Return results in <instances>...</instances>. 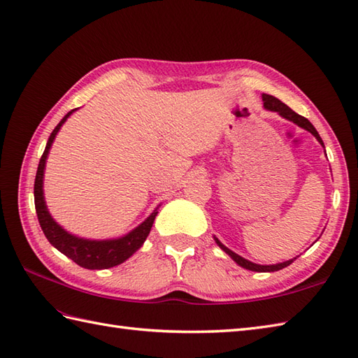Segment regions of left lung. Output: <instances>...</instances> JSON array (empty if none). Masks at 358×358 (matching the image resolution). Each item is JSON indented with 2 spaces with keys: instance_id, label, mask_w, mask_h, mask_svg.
I'll list each match as a JSON object with an SVG mask.
<instances>
[{
  "instance_id": "8db88e82",
  "label": "left lung",
  "mask_w": 358,
  "mask_h": 358,
  "mask_svg": "<svg viewBox=\"0 0 358 358\" xmlns=\"http://www.w3.org/2000/svg\"><path fill=\"white\" fill-rule=\"evenodd\" d=\"M262 102H264V108L265 110H268V111H274V113H278L280 117H284V119H287V120H289V122H293V123H296L297 127H301V128H303V129H306V131H310L311 134L317 138V141L319 143L325 148V145H323V140L320 138V136H319V132L315 131V128L313 127L311 124V122L308 120V119H305V117H302V115H299L297 113H294L292 108L289 106H287L285 103H282L279 99H276L274 96H270V94H262ZM327 154V152H325ZM213 239H215V243H217L218 245H220V248L222 252H226L231 259H234L239 267H243V268H245V270H252V271H259V273H270V271H278V270H282V268H285V267H288L289 264H292L294 259H289V261H285V262H279V264H273V265H261V264H255V262H252V261H248V259H245V257H243V256H239V255H236L235 252H231L230 248H227L226 245H224L221 241L217 238V236H213Z\"/></svg>"
}]
</instances>
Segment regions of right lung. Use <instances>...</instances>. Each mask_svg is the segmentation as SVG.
<instances>
[{
  "mask_svg": "<svg viewBox=\"0 0 358 358\" xmlns=\"http://www.w3.org/2000/svg\"><path fill=\"white\" fill-rule=\"evenodd\" d=\"M76 110L78 108H74V110H71L70 113H66L62 117V120L57 123V127L53 129V132L48 137L44 154L39 160L36 178H35V190H33V192H35L36 215H38V221L41 224V229H43L48 243L55 248H57L61 253H64L66 257H70L71 261L80 265V267L88 268V270L111 268L127 261L128 257H131L141 245H143L149 231H151L157 213H159V207H155V210L149 215L143 222L138 224L136 229H132L129 234L123 235L120 238H113V239L80 238L70 234V231H66L53 220V217L50 215L47 209L45 198H44L45 163H47L50 148H52L57 132H59L61 127L66 122V119H69Z\"/></svg>",
  "mask_w": 358,
  "mask_h": 358,
  "instance_id": "add662e5",
  "label": "right lung"
}]
</instances>
